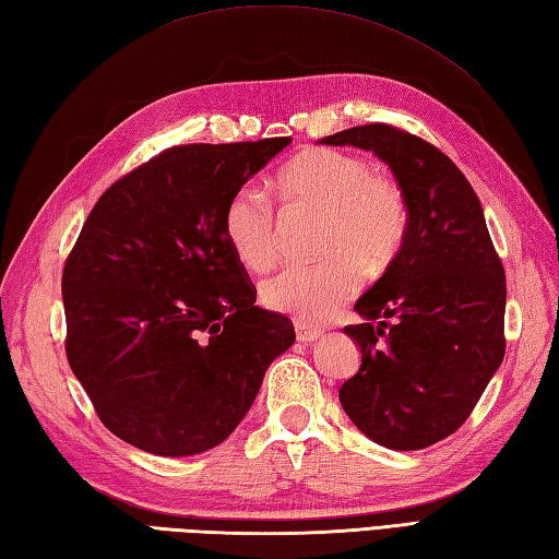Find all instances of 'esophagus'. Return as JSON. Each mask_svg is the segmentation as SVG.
Listing matches in <instances>:
<instances>
[{"label": "esophagus", "mask_w": 559, "mask_h": 559, "mask_svg": "<svg viewBox=\"0 0 559 559\" xmlns=\"http://www.w3.org/2000/svg\"><path fill=\"white\" fill-rule=\"evenodd\" d=\"M295 335H297V343H314L321 338V329H314V326H307V323H295Z\"/></svg>", "instance_id": "esophagus-1"}]
</instances>
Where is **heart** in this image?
Here are the masks:
<instances>
[{"label":"heart","mask_w":559,"mask_h":559,"mask_svg":"<svg viewBox=\"0 0 559 559\" xmlns=\"http://www.w3.org/2000/svg\"><path fill=\"white\" fill-rule=\"evenodd\" d=\"M274 190L285 214L321 216L314 266H290L262 285V302L297 321H326L359 290L361 274L379 278L395 264L407 238L405 190L371 171L357 154L309 150L281 168ZM224 236L238 262L262 274L278 257V218L254 188L230 194Z\"/></svg>","instance_id":"b5f03b06"}]
</instances>
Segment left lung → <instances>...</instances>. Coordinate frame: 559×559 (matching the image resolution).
I'll return each mask as SVG.
<instances>
[{
	"label": "left lung",
	"instance_id": "obj_1",
	"mask_svg": "<svg viewBox=\"0 0 559 559\" xmlns=\"http://www.w3.org/2000/svg\"><path fill=\"white\" fill-rule=\"evenodd\" d=\"M321 142L371 150L409 210L395 264L355 305L367 323L345 326L361 367L341 385V405L376 443L428 448L469 419L504 357L508 283L481 202L448 154L391 123Z\"/></svg>",
	"mask_w": 559,
	"mask_h": 559
}]
</instances>
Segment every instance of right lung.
<instances>
[{"label":"right lung","instance_id":"obj_1","mask_svg":"<svg viewBox=\"0 0 559 559\" xmlns=\"http://www.w3.org/2000/svg\"><path fill=\"white\" fill-rule=\"evenodd\" d=\"M174 145L102 194L61 276L69 365L99 421L152 455L226 440L295 343L228 248L230 194L288 145Z\"/></svg>","mask_w":559,"mask_h":559}]
</instances>
